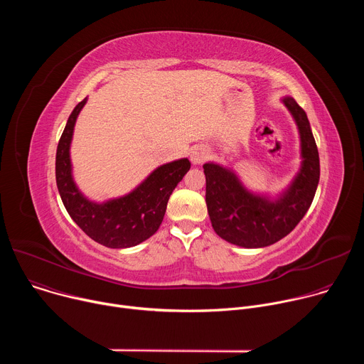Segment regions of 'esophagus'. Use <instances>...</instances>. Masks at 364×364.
Segmentation results:
<instances>
[{
	"instance_id": "obj_1",
	"label": "esophagus",
	"mask_w": 364,
	"mask_h": 364,
	"mask_svg": "<svg viewBox=\"0 0 364 364\" xmlns=\"http://www.w3.org/2000/svg\"><path fill=\"white\" fill-rule=\"evenodd\" d=\"M207 157H209V151H207L205 146L203 145H197L194 148H191V152H190V161L193 166H198V164H203Z\"/></svg>"
}]
</instances>
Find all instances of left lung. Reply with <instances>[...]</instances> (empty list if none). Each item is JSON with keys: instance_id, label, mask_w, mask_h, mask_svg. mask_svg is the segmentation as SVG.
<instances>
[{"instance_id": "1", "label": "left lung", "mask_w": 364, "mask_h": 364, "mask_svg": "<svg viewBox=\"0 0 364 364\" xmlns=\"http://www.w3.org/2000/svg\"><path fill=\"white\" fill-rule=\"evenodd\" d=\"M281 102L291 114L299 135L301 166L289 184L277 194L247 188L237 173L209 161L205 204L215 232L242 247H265L285 237L305 216L320 181V157L305 111L292 96Z\"/></svg>"}]
</instances>
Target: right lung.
I'll list each match as a JSON object with an SVG mask.
<instances>
[{
    "instance_id": "obj_1",
    "label": "right lung",
    "mask_w": 364,
    "mask_h": 364,
    "mask_svg": "<svg viewBox=\"0 0 364 364\" xmlns=\"http://www.w3.org/2000/svg\"><path fill=\"white\" fill-rule=\"evenodd\" d=\"M86 102L87 97L72 111L58 145L56 183L62 201L73 222L95 242L112 249L136 246L159 230L168 198L190 170V161L180 159L157 167L124 196L90 200L75 181L70 159L75 125Z\"/></svg>"
}]
</instances>
